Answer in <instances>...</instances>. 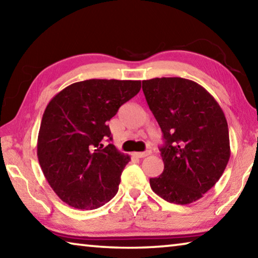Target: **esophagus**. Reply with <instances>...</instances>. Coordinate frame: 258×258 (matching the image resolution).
<instances>
[{
	"instance_id": "esophagus-1",
	"label": "esophagus",
	"mask_w": 258,
	"mask_h": 258,
	"mask_svg": "<svg viewBox=\"0 0 258 258\" xmlns=\"http://www.w3.org/2000/svg\"><path fill=\"white\" fill-rule=\"evenodd\" d=\"M151 151H145V152H132V156L137 157V158H145V157L149 156Z\"/></svg>"
}]
</instances>
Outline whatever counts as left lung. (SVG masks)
<instances>
[{
    "instance_id": "8db88e82",
    "label": "left lung",
    "mask_w": 258,
    "mask_h": 258,
    "mask_svg": "<svg viewBox=\"0 0 258 258\" xmlns=\"http://www.w3.org/2000/svg\"><path fill=\"white\" fill-rule=\"evenodd\" d=\"M150 110L164 134V171L150 178L166 202L187 205L220 180L231 150L228 121L220 104L202 85L181 77L142 81Z\"/></svg>"
}]
</instances>
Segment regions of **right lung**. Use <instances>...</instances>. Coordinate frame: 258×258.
<instances>
[{
	"label": "right lung",
	"mask_w": 258,
	"mask_h": 258,
	"mask_svg": "<svg viewBox=\"0 0 258 258\" xmlns=\"http://www.w3.org/2000/svg\"><path fill=\"white\" fill-rule=\"evenodd\" d=\"M141 89V81L86 80L55 94L43 113L37 158L56 196L77 209H95L115 197L130 156L109 143L106 124Z\"/></svg>",
	"instance_id": "add662e5"
}]
</instances>
